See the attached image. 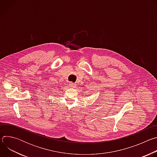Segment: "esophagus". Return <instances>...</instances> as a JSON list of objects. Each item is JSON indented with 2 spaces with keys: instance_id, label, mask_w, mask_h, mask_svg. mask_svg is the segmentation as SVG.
Returning a JSON list of instances; mask_svg holds the SVG:
<instances>
[{
  "instance_id": "34e87169",
  "label": "esophagus",
  "mask_w": 157,
  "mask_h": 157,
  "mask_svg": "<svg viewBox=\"0 0 157 157\" xmlns=\"http://www.w3.org/2000/svg\"><path fill=\"white\" fill-rule=\"evenodd\" d=\"M69 85L71 86V87H72V88H75V87H76V84H75V83H73V82H70V83H69Z\"/></svg>"
}]
</instances>
